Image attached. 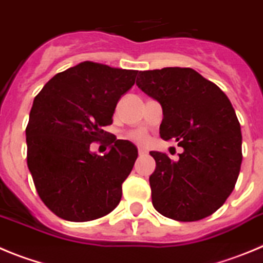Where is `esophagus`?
I'll return each mask as SVG.
<instances>
[{"mask_svg": "<svg viewBox=\"0 0 263 263\" xmlns=\"http://www.w3.org/2000/svg\"><path fill=\"white\" fill-rule=\"evenodd\" d=\"M146 155V151L143 148H139V156H145Z\"/></svg>", "mask_w": 263, "mask_h": 263, "instance_id": "esophagus-1", "label": "esophagus"}]
</instances>
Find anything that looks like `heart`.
Masks as SVG:
<instances>
[{
	"mask_svg": "<svg viewBox=\"0 0 263 263\" xmlns=\"http://www.w3.org/2000/svg\"><path fill=\"white\" fill-rule=\"evenodd\" d=\"M131 139L139 144H145L148 141V135L144 131H135L131 134Z\"/></svg>",
	"mask_w": 263,
	"mask_h": 263,
	"instance_id": "obj_1",
	"label": "heart"
}]
</instances>
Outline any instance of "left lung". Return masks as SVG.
Masks as SVG:
<instances>
[{"instance_id":"1","label":"left lung","mask_w":263,"mask_h":263,"mask_svg":"<svg viewBox=\"0 0 263 263\" xmlns=\"http://www.w3.org/2000/svg\"><path fill=\"white\" fill-rule=\"evenodd\" d=\"M136 85L162 107L161 139L183 148L178 161L151 152L153 207L178 221L210 216L235 189L242 161L241 127L231 101L191 68L139 72Z\"/></svg>"}]
</instances>
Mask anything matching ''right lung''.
Here are the masks:
<instances>
[{
    "label": "right lung",
    "mask_w": 263,
    "mask_h": 263,
    "mask_svg": "<svg viewBox=\"0 0 263 263\" xmlns=\"http://www.w3.org/2000/svg\"><path fill=\"white\" fill-rule=\"evenodd\" d=\"M136 74L84 61L53 76L35 97L26 128L27 166L40 199L61 219L90 221L119 204L137 148L114 135L105 156L91 152L90 144L107 134L102 128L112 123Z\"/></svg>",
    "instance_id": "1"
}]
</instances>
